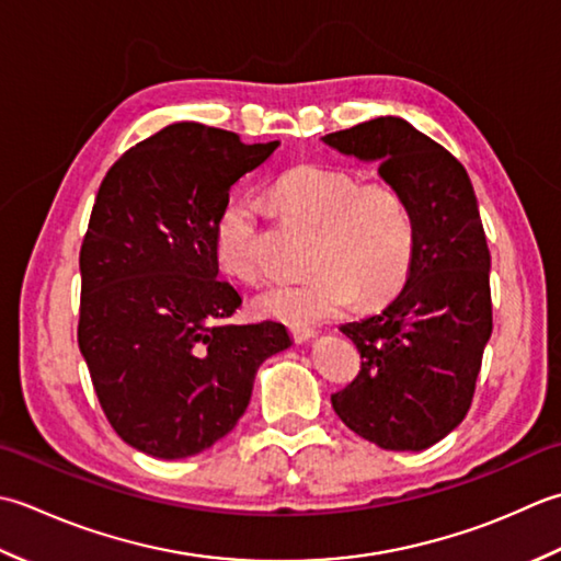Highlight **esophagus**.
I'll use <instances>...</instances> for the list:
<instances>
[{
    "label": "esophagus",
    "mask_w": 561,
    "mask_h": 561,
    "mask_svg": "<svg viewBox=\"0 0 561 561\" xmlns=\"http://www.w3.org/2000/svg\"><path fill=\"white\" fill-rule=\"evenodd\" d=\"M290 336L297 341V344H302V341H307V339H312V336H317V329L314 327H290Z\"/></svg>",
    "instance_id": "34e87169"
}]
</instances>
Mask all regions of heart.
Wrapping results in <instances>:
<instances>
[{"label": "heart", "mask_w": 561, "mask_h": 561, "mask_svg": "<svg viewBox=\"0 0 561 561\" xmlns=\"http://www.w3.org/2000/svg\"><path fill=\"white\" fill-rule=\"evenodd\" d=\"M285 210L319 227L307 268L312 276L278 283L256 297V312L290 324L319 322L360 300L377 305L402 288L414 259V215L390 184H360L339 167L302 164L278 179ZM261 203L239 193L222 205L213 227V251L227 276L261 278Z\"/></svg>", "instance_id": "1"}]
</instances>
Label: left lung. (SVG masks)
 <instances>
[{
    "label": "left lung",
    "mask_w": 561,
    "mask_h": 561,
    "mask_svg": "<svg viewBox=\"0 0 561 561\" xmlns=\"http://www.w3.org/2000/svg\"><path fill=\"white\" fill-rule=\"evenodd\" d=\"M322 140L380 162V176L407 198L416 232L397 300L341 327L360 353V370L331 404L377 448L424 450L470 411L491 336V254L472 181L443 145L394 116Z\"/></svg>",
    "instance_id": "left-lung-1"
}]
</instances>
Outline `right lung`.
Segmentation results:
<instances>
[{
    "label": "right lung",
    "instance_id": "right-lung-1",
    "mask_svg": "<svg viewBox=\"0 0 561 561\" xmlns=\"http://www.w3.org/2000/svg\"><path fill=\"white\" fill-rule=\"evenodd\" d=\"M273 142L174 123L108 169L79 251V351L111 428L176 460L230 433L259 365L290 346L278 322L230 324L242 297L217 278L213 227Z\"/></svg>",
    "mask_w": 561,
    "mask_h": 561
}]
</instances>
